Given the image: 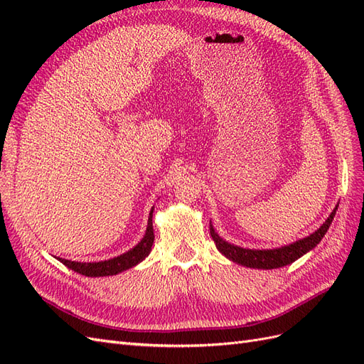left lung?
I'll return each mask as SVG.
<instances>
[{"label": "left lung", "mask_w": 364, "mask_h": 364, "mask_svg": "<svg viewBox=\"0 0 364 364\" xmlns=\"http://www.w3.org/2000/svg\"><path fill=\"white\" fill-rule=\"evenodd\" d=\"M337 208L331 213V215L328 217L326 222L310 237L296 241L293 245L284 246L279 249H272V250H252V249H243L234 245H229L215 234V230L211 225H209V234H211L214 240L215 247L222 252L226 258L232 259L234 262H238L241 266L252 267V269H278V267L287 266V264H291L297 258H301L304 253L316 247L318 245V241L325 237L329 226H331Z\"/></svg>", "instance_id": "left-lung-1"}]
</instances>
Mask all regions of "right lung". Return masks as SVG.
Instances as JSON below:
<instances>
[{"label": "right lung", "instance_id": "1", "mask_svg": "<svg viewBox=\"0 0 364 364\" xmlns=\"http://www.w3.org/2000/svg\"><path fill=\"white\" fill-rule=\"evenodd\" d=\"M151 217H153V208L149 215V225H147L144 238L141 240V243H138L132 250L123 253V255L107 259V261H98V262H75V261L62 259V258H58V259L62 264H65L68 269L80 274H85V277H109V274H117L119 272L134 267L139 261H142L149 255L153 246V241H155Z\"/></svg>", "mask_w": 364, "mask_h": 364}]
</instances>
